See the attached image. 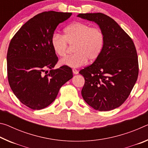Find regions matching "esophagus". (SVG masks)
<instances>
[{
  "instance_id": "1",
  "label": "esophagus",
  "mask_w": 148,
  "mask_h": 148,
  "mask_svg": "<svg viewBox=\"0 0 148 148\" xmlns=\"http://www.w3.org/2000/svg\"><path fill=\"white\" fill-rule=\"evenodd\" d=\"M72 72H73V73H74V74H78V71H77V70L75 69H72Z\"/></svg>"
}]
</instances>
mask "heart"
I'll use <instances>...</instances> for the list:
<instances>
[{
  "label": "heart",
  "mask_w": 148,
  "mask_h": 148,
  "mask_svg": "<svg viewBox=\"0 0 148 148\" xmlns=\"http://www.w3.org/2000/svg\"><path fill=\"white\" fill-rule=\"evenodd\" d=\"M52 48L59 57H64L69 51V45L74 46V54L62 59L60 63L72 68L83 66L87 61L98 58L104 44V35L98 27L75 22L64 29L63 36L55 34L51 40Z\"/></svg>",
  "instance_id": "heart-1"
}]
</instances>
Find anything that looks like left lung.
Returning a JSON list of instances; mask_svg holds the SVG:
<instances>
[{"label": "left lung", "instance_id": "1", "mask_svg": "<svg viewBox=\"0 0 148 148\" xmlns=\"http://www.w3.org/2000/svg\"><path fill=\"white\" fill-rule=\"evenodd\" d=\"M94 21L104 35L103 49L92 64L81 70L84 101L99 111L114 110L128 98L138 76L136 47L131 37L111 17L102 13L79 14Z\"/></svg>", "mask_w": 148, "mask_h": 148}]
</instances>
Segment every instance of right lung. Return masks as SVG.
<instances>
[{
    "mask_svg": "<svg viewBox=\"0 0 148 148\" xmlns=\"http://www.w3.org/2000/svg\"><path fill=\"white\" fill-rule=\"evenodd\" d=\"M71 15L54 11L37 14L19 29L10 43L7 53L10 86L19 101L32 110L48 106L62 85L73 77L69 66L53 69L58 57L51 44L57 27Z\"/></svg>",
    "mask_w": 148,
    "mask_h": 148,
    "instance_id": "1",
    "label": "right lung"
}]
</instances>
